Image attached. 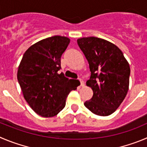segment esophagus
Segmentation results:
<instances>
[{
    "instance_id": "obj_1",
    "label": "esophagus",
    "mask_w": 147,
    "mask_h": 147,
    "mask_svg": "<svg viewBox=\"0 0 147 147\" xmlns=\"http://www.w3.org/2000/svg\"><path fill=\"white\" fill-rule=\"evenodd\" d=\"M79 81H80V86H82V87H83V86H85V84H84V82H83V80H81V79H79Z\"/></svg>"
}]
</instances>
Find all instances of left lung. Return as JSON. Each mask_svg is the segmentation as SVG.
I'll return each mask as SVG.
<instances>
[{
    "mask_svg": "<svg viewBox=\"0 0 147 147\" xmlns=\"http://www.w3.org/2000/svg\"><path fill=\"white\" fill-rule=\"evenodd\" d=\"M78 46L89 64L86 85L94 92L84 105L94 114L108 116L120 105L128 90L129 64L123 52L112 42L96 37L78 40Z\"/></svg>",
    "mask_w": 147,
    "mask_h": 147,
    "instance_id": "8db88e82",
    "label": "left lung"
}]
</instances>
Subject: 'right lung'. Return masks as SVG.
<instances>
[{
	"instance_id": "add662e5",
	"label": "right lung",
	"mask_w": 147,
	"mask_h": 147,
	"mask_svg": "<svg viewBox=\"0 0 147 147\" xmlns=\"http://www.w3.org/2000/svg\"><path fill=\"white\" fill-rule=\"evenodd\" d=\"M69 43L64 36L50 37L30 46L23 55L17 72L24 98L38 115H57L66 105V98L78 86L61 69V57Z\"/></svg>"
}]
</instances>
